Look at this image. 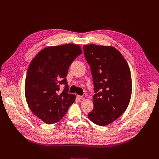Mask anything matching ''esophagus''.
Wrapping results in <instances>:
<instances>
[{
  "label": "esophagus",
  "instance_id": "obj_1",
  "mask_svg": "<svg viewBox=\"0 0 159 159\" xmlns=\"http://www.w3.org/2000/svg\"><path fill=\"white\" fill-rule=\"evenodd\" d=\"M77 98L79 99V100H82V99H84V97L82 96H77Z\"/></svg>",
  "mask_w": 159,
  "mask_h": 159
}]
</instances>
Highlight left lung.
Masks as SVG:
<instances>
[{
    "instance_id": "obj_1",
    "label": "left lung",
    "mask_w": 159,
    "mask_h": 159,
    "mask_svg": "<svg viewBox=\"0 0 159 159\" xmlns=\"http://www.w3.org/2000/svg\"><path fill=\"white\" fill-rule=\"evenodd\" d=\"M83 48L98 92L88 118L97 125L106 126L119 118L129 105L132 91L129 67L115 47L90 44Z\"/></svg>"
}]
</instances>
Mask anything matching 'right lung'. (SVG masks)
Listing matches in <instances>:
<instances>
[{
	"label": "right lung",
	"instance_id": "obj_1",
	"mask_svg": "<svg viewBox=\"0 0 159 159\" xmlns=\"http://www.w3.org/2000/svg\"><path fill=\"white\" fill-rule=\"evenodd\" d=\"M82 53L79 45L70 43L44 48L32 60L25 81V97L32 112L44 123L60 121L75 102L76 96L68 93L66 77L70 65Z\"/></svg>",
	"mask_w": 159,
	"mask_h": 159
}]
</instances>
